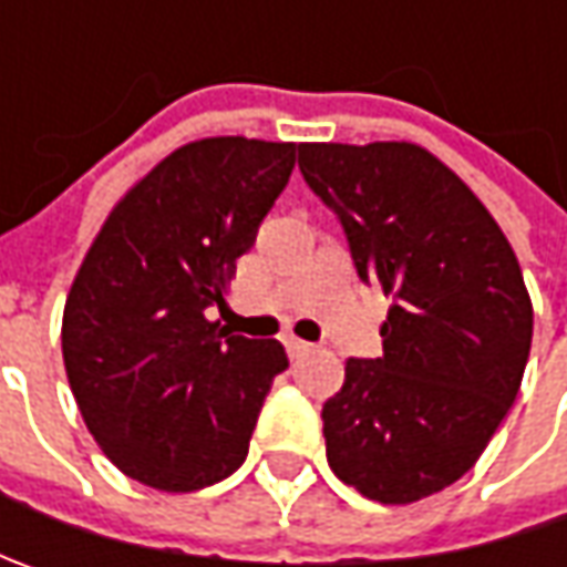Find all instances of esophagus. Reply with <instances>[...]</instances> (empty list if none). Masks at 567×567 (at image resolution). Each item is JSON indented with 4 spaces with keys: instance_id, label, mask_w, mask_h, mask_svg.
Returning <instances> with one entry per match:
<instances>
[{
    "instance_id": "34e87169",
    "label": "esophagus",
    "mask_w": 567,
    "mask_h": 567,
    "mask_svg": "<svg viewBox=\"0 0 567 567\" xmlns=\"http://www.w3.org/2000/svg\"><path fill=\"white\" fill-rule=\"evenodd\" d=\"M284 347H287V353H290V357H302L312 343H306V340H299V338H284Z\"/></svg>"
}]
</instances>
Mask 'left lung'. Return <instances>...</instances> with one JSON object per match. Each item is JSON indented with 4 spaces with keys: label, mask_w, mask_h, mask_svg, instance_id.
I'll return each instance as SVG.
<instances>
[{
    "label": "left lung",
    "mask_w": 567,
    "mask_h": 567,
    "mask_svg": "<svg viewBox=\"0 0 567 567\" xmlns=\"http://www.w3.org/2000/svg\"><path fill=\"white\" fill-rule=\"evenodd\" d=\"M365 284L394 299L379 360H347L321 406L328 464L381 505L467 473L512 410L534 306L502 227L439 157L406 142L299 144Z\"/></svg>",
    "instance_id": "obj_1"
}]
</instances>
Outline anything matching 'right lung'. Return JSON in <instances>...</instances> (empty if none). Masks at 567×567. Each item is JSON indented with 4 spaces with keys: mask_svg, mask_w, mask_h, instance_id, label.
I'll list each match as a JSON object with an SVG mask.
<instances>
[{
    "mask_svg": "<svg viewBox=\"0 0 567 567\" xmlns=\"http://www.w3.org/2000/svg\"><path fill=\"white\" fill-rule=\"evenodd\" d=\"M293 142L183 144L125 192L87 249L62 316V360L103 454L144 486L195 492L249 454L277 340L207 321L236 258L296 166Z\"/></svg>",
    "mask_w": 567,
    "mask_h": 567,
    "instance_id": "add662e5",
    "label": "right lung"
}]
</instances>
